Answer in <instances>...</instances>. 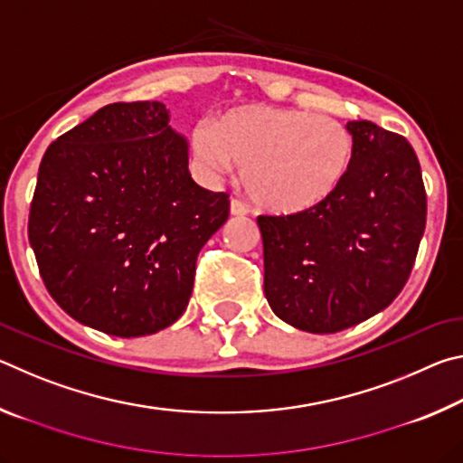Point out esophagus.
<instances>
[{"mask_svg": "<svg viewBox=\"0 0 463 463\" xmlns=\"http://www.w3.org/2000/svg\"><path fill=\"white\" fill-rule=\"evenodd\" d=\"M249 213L247 206L239 200H231V216H245Z\"/></svg>", "mask_w": 463, "mask_h": 463, "instance_id": "esophagus-1", "label": "esophagus"}]
</instances>
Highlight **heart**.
<instances>
[{
	"instance_id": "heart-1",
	"label": "heart",
	"mask_w": 463,
	"mask_h": 463,
	"mask_svg": "<svg viewBox=\"0 0 463 463\" xmlns=\"http://www.w3.org/2000/svg\"><path fill=\"white\" fill-rule=\"evenodd\" d=\"M192 146L213 175L241 167L242 185L257 206L273 214H300L339 190L354 159V138L331 116L276 106H241L198 124Z\"/></svg>"
}]
</instances>
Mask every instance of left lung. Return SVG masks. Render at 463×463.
Masks as SVG:
<instances>
[{
  "instance_id": "left-lung-1",
  "label": "left lung",
  "mask_w": 463,
  "mask_h": 463,
  "mask_svg": "<svg viewBox=\"0 0 463 463\" xmlns=\"http://www.w3.org/2000/svg\"><path fill=\"white\" fill-rule=\"evenodd\" d=\"M354 159L331 198L308 213L260 216L263 292L284 323L336 333L401 294L425 232L420 165L404 137L347 122Z\"/></svg>"
}]
</instances>
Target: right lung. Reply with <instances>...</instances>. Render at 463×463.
I'll return each instance as SVG.
<instances>
[{
    "mask_svg": "<svg viewBox=\"0 0 463 463\" xmlns=\"http://www.w3.org/2000/svg\"><path fill=\"white\" fill-rule=\"evenodd\" d=\"M226 218L229 195L194 182L165 104L122 101L46 148L28 239L52 300L128 339L184 315L200 249Z\"/></svg>",
    "mask_w": 463,
    "mask_h": 463,
    "instance_id": "1",
    "label": "right lung"
}]
</instances>
